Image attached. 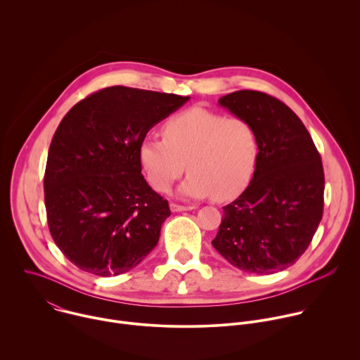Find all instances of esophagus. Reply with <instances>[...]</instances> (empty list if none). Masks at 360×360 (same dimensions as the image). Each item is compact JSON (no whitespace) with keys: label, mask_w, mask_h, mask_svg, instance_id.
Instances as JSON below:
<instances>
[{"label":"esophagus","mask_w":360,"mask_h":360,"mask_svg":"<svg viewBox=\"0 0 360 360\" xmlns=\"http://www.w3.org/2000/svg\"><path fill=\"white\" fill-rule=\"evenodd\" d=\"M169 208L172 212H184V211H192L193 207H184V205H178V203H171Z\"/></svg>","instance_id":"1"}]
</instances>
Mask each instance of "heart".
<instances>
[{
	"label": "heart",
	"mask_w": 360,
	"mask_h": 360,
	"mask_svg": "<svg viewBox=\"0 0 360 360\" xmlns=\"http://www.w3.org/2000/svg\"><path fill=\"white\" fill-rule=\"evenodd\" d=\"M258 158L259 139L249 121L199 107L168 120L164 139L146 136L138 148L145 176L160 192L169 191L188 165L178 193L192 199L236 196L250 182Z\"/></svg>",
	"instance_id": "heart-1"
}]
</instances>
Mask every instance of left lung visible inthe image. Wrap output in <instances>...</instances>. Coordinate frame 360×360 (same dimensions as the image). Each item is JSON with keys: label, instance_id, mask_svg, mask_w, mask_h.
I'll return each instance as SVG.
<instances>
[{"label": "left lung", "instance_id": "8db88e82", "mask_svg": "<svg viewBox=\"0 0 360 360\" xmlns=\"http://www.w3.org/2000/svg\"><path fill=\"white\" fill-rule=\"evenodd\" d=\"M218 104L253 125L259 158L248 188L224 207L212 245L240 271L276 274L300 258L322 219L321 155L299 117L279 99L242 89Z\"/></svg>", "mask_w": 360, "mask_h": 360}]
</instances>
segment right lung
Wrapping results in <instances>:
<instances>
[{"instance_id":"obj_1","label":"right lung","mask_w":360,"mask_h":360,"mask_svg":"<svg viewBox=\"0 0 360 360\" xmlns=\"http://www.w3.org/2000/svg\"><path fill=\"white\" fill-rule=\"evenodd\" d=\"M188 101L117 85L79 101L63 118L48 150L45 210L51 236L81 271L117 276L157 246L171 211L143 179L138 148Z\"/></svg>"}]
</instances>
